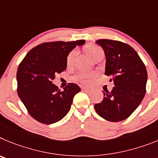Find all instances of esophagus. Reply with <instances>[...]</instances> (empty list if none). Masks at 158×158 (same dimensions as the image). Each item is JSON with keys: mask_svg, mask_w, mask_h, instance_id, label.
<instances>
[{"mask_svg": "<svg viewBox=\"0 0 158 158\" xmlns=\"http://www.w3.org/2000/svg\"><path fill=\"white\" fill-rule=\"evenodd\" d=\"M81 88H82V90H89V88L86 87V86H81Z\"/></svg>", "mask_w": 158, "mask_h": 158, "instance_id": "esophagus-1", "label": "esophagus"}]
</instances>
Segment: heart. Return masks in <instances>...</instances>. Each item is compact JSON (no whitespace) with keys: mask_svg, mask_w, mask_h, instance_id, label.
Here are the masks:
<instances>
[{"mask_svg":"<svg viewBox=\"0 0 158 158\" xmlns=\"http://www.w3.org/2000/svg\"><path fill=\"white\" fill-rule=\"evenodd\" d=\"M85 52L89 55L90 57L93 60L96 59L98 56H101V55L104 54V51L101 46L98 45H94V44H87L84 47ZM76 51L75 49L69 52L68 56H67L66 59V64L67 66L69 67L72 64L73 62V59L76 56ZM95 76L94 72H78L76 75L73 76V80L76 82L82 83V84H88L90 80L93 79Z\"/></svg>","mask_w":158,"mask_h":158,"instance_id":"b5f03b06","label":"heart"}]
</instances>
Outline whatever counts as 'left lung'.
Returning a JSON list of instances; mask_svg holds the SVG:
<instances>
[{"instance_id": "8db88e82", "label": "left lung", "mask_w": 158, "mask_h": 158, "mask_svg": "<svg viewBox=\"0 0 158 158\" xmlns=\"http://www.w3.org/2000/svg\"><path fill=\"white\" fill-rule=\"evenodd\" d=\"M106 58V74L114 82L112 91L103 92L102 102L94 105L97 113L111 122L127 119L137 109L146 94L147 72L131 46L120 41L98 39Z\"/></svg>"}]
</instances>
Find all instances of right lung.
I'll use <instances>...</instances> for the list:
<instances>
[{
	"instance_id": "right-lung-1",
	"label": "right lung",
	"mask_w": 158,
	"mask_h": 158,
	"mask_svg": "<svg viewBox=\"0 0 158 158\" xmlns=\"http://www.w3.org/2000/svg\"><path fill=\"white\" fill-rule=\"evenodd\" d=\"M84 40L44 42L31 49L18 67L17 93L28 113L45 124L56 123L70 110L75 95L81 90L70 82L60 91L52 84L56 74L66 69L67 56Z\"/></svg>"
}]
</instances>
